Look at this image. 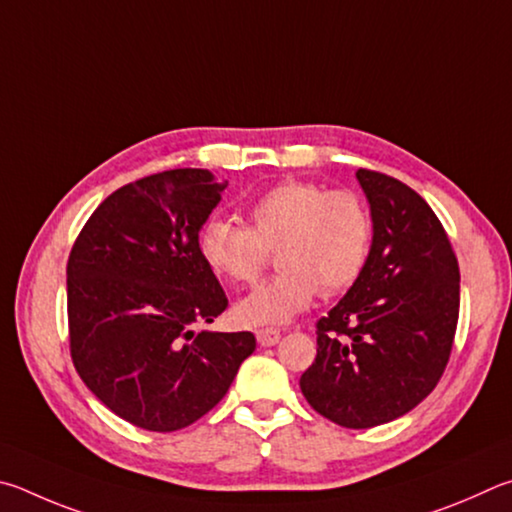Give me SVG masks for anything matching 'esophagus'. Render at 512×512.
Here are the masks:
<instances>
[{"instance_id":"1","label":"esophagus","mask_w":512,"mask_h":512,"mask_svg":"<svg viewBox=\"0 0 512 512\" xmlns=\"http://www.w3.org/2000/svg\"><path fill=\"white\" fill-rule=\"evenodd\" d=\"M256 339L261 346H274L281 339V330L261 328V330H256Z\"/></svg>"}]
</instances>
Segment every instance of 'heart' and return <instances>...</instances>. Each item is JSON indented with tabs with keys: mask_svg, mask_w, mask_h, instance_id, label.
Returning a JSON list of instances; mask_svg holds the SVG:
<instances>
[{
	"mask_svg": "<svg viewBox=\"0 0 512 512\" xmlns=\"http://www.w3.org/2000/svg\"><path fill=\"white\" fill-rule=\"evenodd\" d=\"M249 227L209 218L197 233V254L218 279L249 285L276 247L281 267L270 281L242 297L233 317L242 326H279L301 315L317 292L339 294L364 272L373 242V218L362 195L348 188L283 182L256 197Z\"/></svg>",
	"mask_w": 512,
	"mask_h": 512,
	"instance_id": "obj_1",
	"label": "heart"
}]
</instances>
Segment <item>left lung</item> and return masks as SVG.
<instances>
[{
	"instance_id": "left-lung-1",
	"label": "left lung",
	"mask_w": 512,
	"mask_h": 512,
	"mask_svg": "<svg viewBox=\"0 0 512 512\" xmlns=\"http://www.w3.org/2000/svg\"><path fill=\"white\" fill-rule=\"evenodd\" d=\"M357 182L371 204L369 261L317 321V357L299 384L317 414L369 429L405 416L441 380L461 274L441 220L414 188L366 168Z\"/></svg>"
}]
</instances>
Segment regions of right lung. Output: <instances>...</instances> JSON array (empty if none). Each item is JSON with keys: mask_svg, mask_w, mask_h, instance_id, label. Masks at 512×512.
I'll list each match as a JSON object with an SVG mask.
<instances>
[{"mask_svg": "<svg viewBox=\"0 0 512 512\" xmlns=\"http://www.w3.org/2000/svg\"><path fill=\"white\" fill-rule=\"evenodd\" d=\"M224 188L202 168L137 179L98 204L71 247V360L107 409L150 432L211 411L256 348L251 333L193 330L229 303L197 254Z\"/></svg>", "mask_w": 512, "mask_h": 512, "instance_id": "obj_1", "label": "right lung"}]
</instances>
